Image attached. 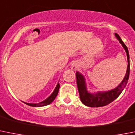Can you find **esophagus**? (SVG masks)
<instances>
[{"mask_svg": "<svg viewBox=\"0 0 135 135\" xmlns=\"http://www.w3.org/2000/svg\"><path fill=\"white\" fill-rule=\"evenodd\" d=\"M76 68H77V65H76V64L75 63H73L71 65V69H73V70H75L76 69Z\"/></svg>", "mask_w": 135, "mask_h": 135, "instance_id": "obj_1", "label": "esophagus"}]
</instances>
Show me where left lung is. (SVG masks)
<instances>
[{"label": "left lung", "mask_w": 135, "mask_h": 135, "mask_svg": "<svg viewBox=\"0 0 135 135\" xmlns=\"http://www.w3.org/2000/svg\"><path fill=\"white\" fill-rule=\"evenodd\" d=\"M114 35H115L116 38L118 39V41L121 44L127 53L128 66H127L126 75L121 83L115 89L105 92H97L96 93H90L87 90L85 78L80 73L76 72V84H77L78 90H79L80 100L83 104L87 107H100L107 105L109 103L115 100L121 94L127 84L128 77H129V73H130V62H129L128 50L127 46L123 42L119 35L117 33L114 34Z\"/></svg>", "instance_id": "obj_1"}]
</instances>
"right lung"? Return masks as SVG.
Masks as SVG:
<instances>
[{
	"mask_svg": "<svg viewBox=\"0 0 135 135\" xmlns=\"http://www.w3.org/2000/svg\"><path fill=\"white\" fill-rule=\"evenodd\" d=\"M59 88H60V85H59V83H58L57 85L56 86V88L55 89L54 91L52 92V93L50 94V96L47 98L46 99H45V100L41 102V103H25V102H23L24 103H25L27 105H29L31 107H44V106L48 105V104H50V103H52L54 100L55 99L56 97L57 96L58 93H59Z\"/></svg>",
	"mask_w": 135,
	"mask_h": 135,
	"instance_id": "obj_1",
	"label": "right lung"
}]
</instances>
